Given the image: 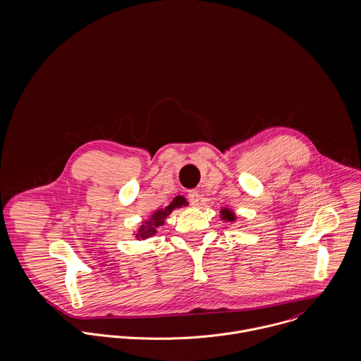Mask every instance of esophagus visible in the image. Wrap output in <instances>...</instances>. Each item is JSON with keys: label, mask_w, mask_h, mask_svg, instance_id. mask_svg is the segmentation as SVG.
I'll list each match as a JSON object with an SVG mask.
<instances>
[{"label": "esophagus", "mask_w": 361, "mask_h": 361, "mask_svg": "<svg viewBox=\"0 0 361 361\" xmlns=\"http://www.w3.org/2000/svg\"><path fill=\"white\" fill-rule=\"evenodd\" d=\"M188 197H189V202H190L192 206H197L199 202H200V195H199V192H196V190H190L189 195H188Z\"/></svg>", "instance_id": "obj_1"}]
</instances>
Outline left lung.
<instances>
[{"label":"left lung","mask_w":361,"mask_h":361,"mask_svg":"<svg viewBox=\"0 0 361 361\" xmlns=\"http://www.w3.org/2000/svg\"><path fill=\"white\" fill-rule=\"evenodd\" d=\"M219 218L225 222H235L236 221V214L233 209L228 208V207H224L219 209Z\"/></svg>","instance_id":"8db88e82"}]
</instances>
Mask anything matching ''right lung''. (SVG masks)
Returning a JSON list of instances; mask_svg holds the SVG:
<instances>
[{"label": "right lung", "instance_id": "add662e5", "mask_svg": "<svg viewBox=\"0 0 361 361\" xmlns=\"http://www.w3.org/2000/svg\"><path fill=\"white\" fill-rule=\"evenodd\" d=\"M189 204L186 202V199L183 196H176L169 206L165 207V208H159L154 211L146 221L142 222V225L136 229V232L133 233L135 238L137 240H145V239H149L152 236H154L157 233V228L162 226L165 219L169 216V214L176 209V208H180V207H186Z\"/></svg>", "mask_w": 361, "mask_h": 361}]
</instances>
